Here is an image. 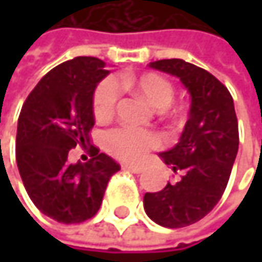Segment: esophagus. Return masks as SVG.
<instances>
[{
    "instance_id": "obj_1",
    "label": "esophagus",
    "mask_w": 262,
    "mask_h": 262,
    "mask_svg": "<svg viewBox=\"0 0 262 262\" xmlns=\"http://www.w3.org/2000/svg\"><path fill=\"white\" fill-rule=\"evenodd\" d=\"M123 170L132 171V173H135V174H141V173L144 171L142 167H139V165H132V164H124V165H123Z\"/></svg>"
}]
</instances>
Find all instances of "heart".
<instances>
[{
    "label": "heart",
    "instance_id": "heart-1",
    "mask_svg": "<svg viewBox=\"0 0 262 262\" xmlns=\"http://www.w3.org/2000/svg\"><path fill=\"white\" fill-rule=\"evenodd\" d=\"M123 86L136 91L145 101L156 107L165 109L173 100V84L158 73H144L138 77L123 80ZM120 100V86L114 79L103 80L94 94V115L97 120H109ZM106 150L121 161H138L150 148L158 145V138L151 132L117 127L109 130L103 138Z\"/></svg>",
    "mask_w": 262,
    "mask_h": 262
}]
</instances>
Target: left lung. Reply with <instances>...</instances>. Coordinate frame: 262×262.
<instances>
[{
	"instance_id": "8db88e82",
	"label": "left lung",
	"mask_w": 262,
	"mask_h": 262,
	"mask_svg": "<svg viewBox=\"0 0 262 262\" xmlns=\"http://www.w3.org/2000/svg\"><path fill=\"white\" fill-rule=\"evenodd\" d=\"M150 68L182 81L191 97L179 142L159 153L181 181L145 192L147 215L164 228H185L202 220L222 199L238 151V121L228 88L211 73L182 59L151 62Z\"/></svg>"
}]
</instances>
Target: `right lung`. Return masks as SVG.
<instances>
[{
	"instance_id": "add662e5",
	"label": "right lung",
	"mask_w": 262,
	"mask_h": 262,
	"mask_svg": "<svg viewBox=\"0 0 262 262\" xmlns=\"http://www.w3.org/2000/svg\"><path fill=\"white\" fill-rule=\"evenodd\" d=\"M109 74L97 57H76L47 73L23 104L16 132V164L27 194L47 217L81 223L97 214L120 165L91 145L86 164H71V148L91 145L94 92Z\"/></svg>"
}]
</instances>
